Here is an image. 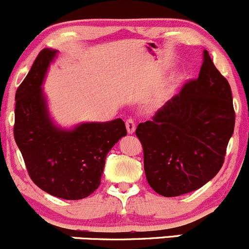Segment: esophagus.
<instances>
[{
    "instance_id": "obj_1",
    "label": "esophagus",
    "mask_w": 249,
    "mask_h": 249,
    "mask_svg": "<svg viewBox=\"0 0 249 249\" xmlns=\"http://www.w3.org/2000/svg\"><path fill=\"white\" fill-rule=\"evenodd\" d=\"M125 124H126V130L128 134L134 133V131H136V122H134L132 118H128Z\"/></svg>"
}]
</instances>
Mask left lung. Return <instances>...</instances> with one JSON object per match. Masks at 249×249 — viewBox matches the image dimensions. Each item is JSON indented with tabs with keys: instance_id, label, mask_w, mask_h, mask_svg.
I'll return each mask as SVG.
<instances>
[{
	"instance_id": "obj_1",
	"label": "left lung",
	"mask_w": 249,
	"mask_h": 249,
	"mask_svg": "<svg viewBox=\"0 0 249 249\" xmlns=\"http://www.w3.org/2000/svg\"><path fill=\"white\" fill-rule=\"evenodd\" d=\"M202 55L198 78L136 130L148 184L167 198L198 190L216 176L234 131L230 84L208 51Z\"/></svg>"
}]
</instances>
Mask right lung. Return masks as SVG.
Wrapping results in <instances>:
<instances>
[{
	"label": "right lung",
	"instance_id": "right-lung-1",
	"mask_svg": "<svg viewBox=\"0 0 249 249\" xmlns=\"http://www.w3.org/2000/svg\"><path fill=\"white\" fill-rule=\"evenodd\" d=\"M58 50L43 49L15 96L14 137L31 180L44 192L67 200L87 198L101 184L108 151L126 136L123 119L55 124L43 83Z\"/></svg>",
	"mask_w": 249,
	"mask_h": 249
}]
</instances>
